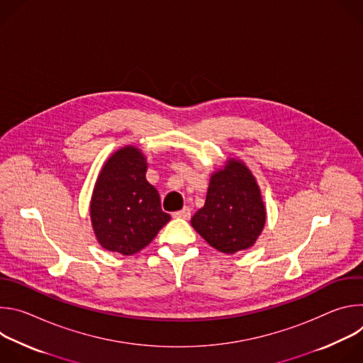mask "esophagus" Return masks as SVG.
I'll return each instance as SVG.
<instances>
[{"instance_id": "1", "label": "esophagus", "mask_w": 363, "mask_h": 363, "mask_svg": "<svg viewBox=\"0 0 363 363\" xmlns=\"http://www.w3.org/2000/svg\"><path fill=\"white\" fill-rule=\"evenodd\" d=\"M175 218H184V220H189L191 218V210L188 208V206H184L182 210L177 211L172 214Z\"/></svg>"}]
</instances>
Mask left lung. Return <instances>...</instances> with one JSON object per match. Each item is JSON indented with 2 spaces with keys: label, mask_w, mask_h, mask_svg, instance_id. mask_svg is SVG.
<instances>
[{
  "label": "left lung",
  "mask_w": 363,
  "mask_h": 363,
  "mask_svg": "<svg viewBox=\"0 0 363 363\" xmlns=\"http://www.w3.org/2000/svg\"><path fill=\"white\" fill-rule=\"evenodd\" d=\"M266 218L255 177L242 161L230 158L213 172L205 203L191 218V225L216 250L234 254L255 244Z\"/></svg>",
  "instance_id": "1"
}]
</instances>
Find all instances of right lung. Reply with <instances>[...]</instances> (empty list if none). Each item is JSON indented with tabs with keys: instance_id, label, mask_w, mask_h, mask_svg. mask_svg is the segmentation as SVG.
Here are the masks:
<instances>
[{
	"instance_id": "obj_1",
	"label": "right lung",
	"mask_w": 363,
	"mask_h": 363,
	"mask_svg": "<svg viewBox=\"0 0 363 363\" xmlns=\"http://www.w3.org/2000/svg\"><path fill=\"white\" fill-rule=\"evenodd\" d=\"M143 152L126 145L101 167L90 201V221L97 242L108 251L132 255L145 248L171 220L160 194L146 181Z\"/></svg>"
}]
</instances>
